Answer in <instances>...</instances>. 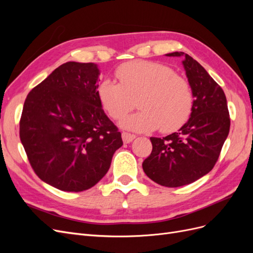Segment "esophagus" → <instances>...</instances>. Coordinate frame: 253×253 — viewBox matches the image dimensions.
<instances>
[{
    "mask_svg": "<svg viewBox=\"0 0 253 253\" xmlns=\"http://www.w3.org/2000/svg\"><path fill=\"white\" fill-rule=\"evenodd\" d=\"M135 138H136V136L134 134H129V133H126V132L122 133V140H124L125 143L132 142Z\"/></svg>",
    "mask_w": 253,
    "mask_h": 253,
    "instance_id": "obj_1",
    "label": "esophagus"
}]
</instances>
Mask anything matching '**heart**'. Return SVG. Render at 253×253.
Instances as JSON below:
<instances>
[{
    "label": "heart",
    "instance_id": "heart-1",
    "mask_svg": "<svg viewBox=\"0 0 253 253\" xmlns=\"http://www.w3.org/2000/svg\"><path fill=\"white\" fill-rule=\"evenodd\" d=\"M119 80H102L97 96L102 109L115 120L133 109L134 100L140 109L120 122L135 132L160 128L164 133L177 131L189 120L194 95L190 83L175 75L171 67L152 61H132L116 71Z\"/></svg>",
    "mask_w": 253,
    "mask_h": 253
}]
</instances>
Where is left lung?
I'll use <instances>...</instances> for the list:
<instances>
[{"label": "left lung", "mask_w": 253, "mask_h": 253, "mask_svg": "<svg viewBox=\"0 0 253 253\" xmlns=\"http://www.w3.org/2000/svg\"><path fill=\"white\" fill-rule=\"evenodd\" d=\"M166 56H185L182 64L194 95L193 110L178 132L151 137L152 153L142 168L158 185L176 188L213 169L230 129V116L224 90L196 60L182 51Z\"/></svg>", "instance_id": "8db88e82"}]
</instances>
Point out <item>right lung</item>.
<instances>
[{"label": "right lung", "mask_w": 253, "mask_h": 253, "mask_svg": "<svg viewBox=\"0 0 253 253\" xmlns=\"http://www.w3.org/2000/svg\"><path fill=\"white\" fill-rule=\"evenodd\" d=\"M95 63L66 62L29 91L20 139L39 178L66 192L85 191L109 171L124 142L97 96Z\"/></svg>", "instance_id": "add662e5"}]
</instances>
